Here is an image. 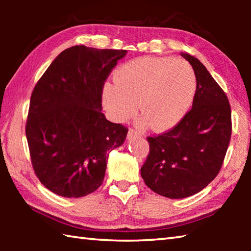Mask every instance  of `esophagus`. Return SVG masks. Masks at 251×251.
Returning <instances> with one entry per match:
<instances>
[{
	"label": "esophagus",
	"instance_id": "obj_1",
	"mask_svg": "<svg viewBox=\"0 0 251 251\" xmlns=\"http://www.w3.org/2000/svg\"><path fill=\"white\" fill-rule=\"evenodd\" d=\"M136 137H142V134L137 130L129 129L128 133H127V139H133V138H136Z\"/></svg>",
	"mask_w": 251,
	"mask_h": 251
}]
</instances>
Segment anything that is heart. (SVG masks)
<instances>
[{
	"instance_id": "b5f03b06",
	"label": "heart",
	"mask_w": 251,
	"mask_h": 251,
	"mask_svg": "<svg viewBox=\"0 0 251 251\" xmlns=\"http://www.w3.org/2000/svg\"><path fill=\"white\" fill-rule=\"evenodd\" d=\"M116 84L104 85L103 105L116 122H125L141 107L142 123L165 130L180 122L192 104L196 76L188 63L166 57H138L118 67Z\"/></svg>"
}]
</instances>
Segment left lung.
<instances>
[{
    "label": "left lung",
    "instance_id": "obj_1",
    "mask_svg": "<svg viewBox=\"0 0 251 251\" xmlns=\"http://www.w3.org/2000/svg\"><path fill=\"white\" fill-rule=\"evenodd\" d=\"M180 55L196 76L192 109L173 129L147 137L150 154L141 168L152 192L172 199L192 196L211 182L231 136V110L225 92L198 58Z\"/></svg>",
    "mask_w": 251,
    "mask_h": 251
}]
</instances>
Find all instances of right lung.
Returning a JSON list of instances; mask_svg holds the SVG:
<instances>
[{
  "label": "right lung",
  "mask_w": 251,
  "mask_h": 251,
  "mask_svg": "<svg viewBox=\"0 0 251 251\" xmlns=\"http://www.w3.org/2000/svg\"><path fill=\"white\" fill-rule=\"evenodd\" d=\"M125 50L76 45L54 59L34 87L25 133L32 165L46 188L84 197L104 180L109 152L128 129L101 113L104 83Z\"/></svg>",
  "instance_id": "obj_1"
}]
</instances>
